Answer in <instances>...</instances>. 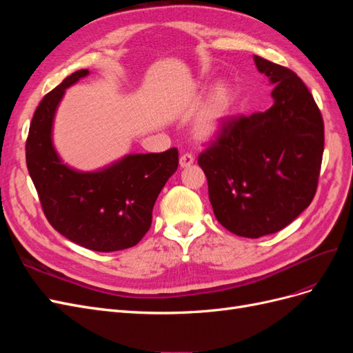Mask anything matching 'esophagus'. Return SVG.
I'll return each mask as SVG.
<instances>
[{"mask_svg":"<svg viewBox=\"0 0 353 353\" xmlns=\"http://www.w3.org/2000/svg\"><path fill=\"white\" fill-rule=\"evenodd\" d=\"M193 163H194V157L191 156L190 153H184L183 156L179 157V166L181 168H190Z\"/></svg>","mask_w":353,"mask_h":353,"instance_id":"esophagus-1","label":"esophagus"}]
</instances>
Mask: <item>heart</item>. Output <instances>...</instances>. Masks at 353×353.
Instances as JSON below:
<instances>
[{
    "instance_id": "obj_1",
    "label": "heart",
    "mask_w": 353,
    "mask_h": 353,
    "mask_svg": "<svg viewBox=\"0 0 353 353\" xmlns=\"http://www.w3.org/2000/svg\"><path fill=\"white\" fill-rule=\"evenodd\" d=\"M232 104L234 97L228 85L223 82L215 85L203 103L194 122V135L200 141L215 140L222 132L231 116Z\"/></svg>"
}]
</instances>
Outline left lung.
<instances>
[{"instance_id": "obj_1", "label": "left lung", "mask_w": 353, "mask_h": 353, "mask_svg": "<svg viewBox=\"0 0 353 353\" xmlns=\"http://www.w3.org/2000/svg\"><path fill=\"white\" fill-rule=\"evenodd\" d=\"M274 85L266 112L231 117L199 156L222 227L259 239L287 227L311 205L324 152L321 112L290 69L253 56Z\"/></svg>"}]
</instances>
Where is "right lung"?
<instances>
[{
    "label": "right lung",
    "instance_id": "right-lung-1",
    "mask_svg": "<svg viewBox=\"0 0 353 353\" xmlns=\"http://www.w3.org/2000/svg\"><path fill=\"white\" fill-rule=\"evenodd\" d=\"M73 72L41 100L26 141V165L48 222L61 236L94 252L130 249L152 225L156 199L178 169V150L126 154L91 172L65 163L52 125L65 91L88 77Z\"/></svg>",
    "mask_w": 353,
    "mask_h": 353
}]
</instances>
